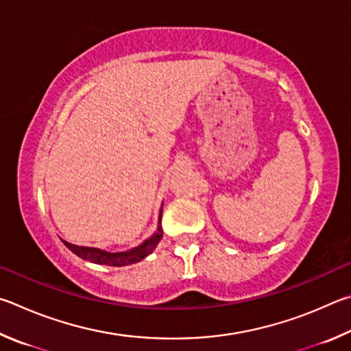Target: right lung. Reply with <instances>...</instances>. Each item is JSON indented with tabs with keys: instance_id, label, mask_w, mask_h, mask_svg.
<instances>
[{
	"instance_id": "add662e5",
	"label": "right lung",
	"mask_w": 351,
	"mask_h": 351,
	"mask_svg": "<svg viewBox=\"0 0 351 351\" xmlns=\"http://www.w3.org/2000/svg\"><path fill=\"white\" fill-rule=\"evenodd\" d=\"M163 208V205H162ZM162 208H160L158 213V225L156 232L151 237H147L143 243H140L138 247L128 251H120V253H110V251H104L100 248H90V247H78V245H72L69 242L63 241V243L69 248L73 254H77L82 259L98 263V265H108V267H126L132 265V263H137L141 259L149 256L158 242L162 241L163 237V230H162Z\"/></svg>"
}]
</instances>
